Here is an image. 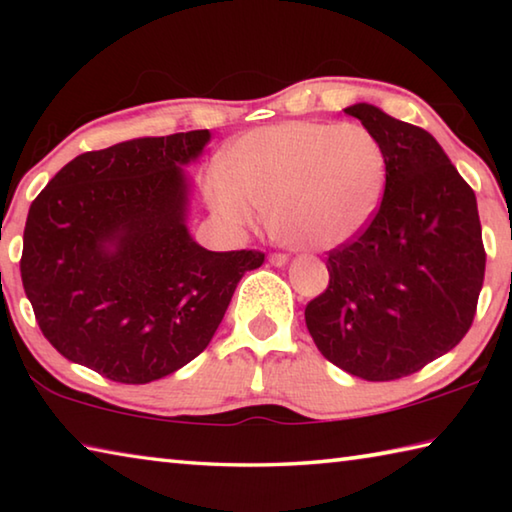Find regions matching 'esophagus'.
<instances>
[{
    "label": "esophagus",
    "mask_w": 512,
    "mask_h": 512,
    "mask_svg": "<svg viewBox=\"0 0 512 512\" xmlns=\"http://www.w3.org/2000/svg\"><path fill=\"white\" fill-rule=\"evenodd\" d=\"M268 262H271L273 266H284L289 262V255H284V253H271L268 255Z\"/></svg>",
    "instance_id": "34e87169"
}]
</instances>
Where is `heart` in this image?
I'll return each mask as SVG.
<instances>
[{
    "mask_svg": "<svg viewBox=\"0 0 512 512\" xmlns=\"http://www.w3.org/2000/svg\"><path fill=\"white\" fill-rule=\"evenodd\" d=\"M205 198L225 228H255L259 212L289 246L325 250L377 212L386 187L384 146L366 126L282 121L241 135L207 171Z\"/></svg>",
    "mask_w": 512,
    "mask_h": 512,
    "instance_id": "obj_1",
    "label": "heart"
}]
</instances>
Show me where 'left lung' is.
I'll return each instance as SVG.
<instances>
[{"mask_svg": "<svg viewBox=\"0 0 512 512\" xmlns=\"http://www.w3.org/2000/svg\"><path fill=\"white\" fill-rule=\"evenodd\" d=\"M345 112L386 153L368 228L329 250V284L305 309L316 348L368 381L413 375L461 343L483 287L476 196L433 135L370 103Z\"/></svg>", "mask_w": 512, "mask_h": 512, "instance_id": "left-lung-1", "label": "left lung"}]
</instances>
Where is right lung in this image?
<instances>
[{"label":"right lung","instance_id":"1","mask_svg":"<svg viewBox=\"0 0 512 512\" xmlns=\"http://www.w3.org/2000/svg\"><path fill=\"white\" fill-rule=\"evenodd\" d=\"M210 131L140 137L67 162L31 203L22 284L45 339L119 384H149L212 341L259 250L214 253L187 230L185 164Z\"/></svg>","mask_w":512,"mask_h":512}]
</instances>
